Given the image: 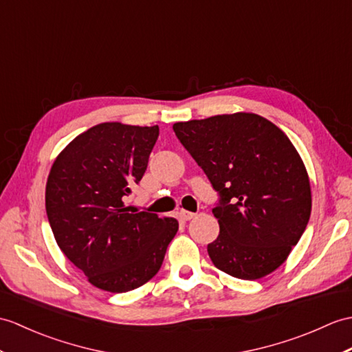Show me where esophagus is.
<instances>
[{
	"mask_svg": "<svg viewBox=\"0 0 352 352\" xmlns=\"http://www.w3.org/2000/svg\"><path fill=\"white\" fill-rule=\"evenodd\" d=\"M179 216H182V219H184V220H190V219H193L196 214H195V213H192V211L179 210Z\"/></svg>",
	"mask_w": 352,
	"mask_h": 352,
	"instance_id": "obj_1",
	"label": "esophagus"
}]
</instances>
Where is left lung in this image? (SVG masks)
I'll list each match as a JSON object with an SVG mask.
<instances>
[{
	"label": "left lung",
	"mask_w": 352,
	"mask_h": 352,
	"mask_svg": "<svg viewBox=\"0 0 352 352\" xmlns=\"http://www.w3.org/2000/svg\"><path fill=\"white\" fill-rule=\"evenodd\" d=\"M179 142L219 193L220 232L208 244L226 274L256 280L279 268L312 210L309 175L289 138L250 112L175 122Z\"/></svg>",
	"instance_id": "8db88e82"
}]
</instances>
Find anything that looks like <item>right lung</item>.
I'll return each instance as SVG.
<instances>
[{"label": "right lung", "mask_w": 352, "mask_h": 352, "mask_svg": "<svg viewBox=\"0 0 352 352\" xmlns=\"http://www.w3.org/2000/svg\"><path fill=\"white\" fill-rule=\"evenodd\" d=\"M159 126L102 122L58 154L46 183V214L63 253L96 288L127 292L157 274L178 231L174 217L126 206L141 182Z\"/></svg>", "instance_id": "right-lung-1"}]
</instances>
